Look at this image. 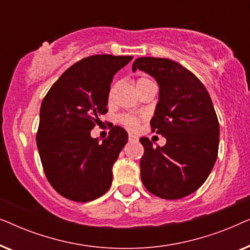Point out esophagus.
Wrapping results in <instances>:
<instances>
[{"instance_id":"1","label":"esophagus","mask_w":250,"mask_h":250,"mask_svg":"<svg viewBox=\"0 0 250 250\" xmlns=\"http://www.w3.org/2000/svg\"><path fill=\"white\" fill-rule=\"evenodd\" d=\"M128 140H129V141H134V142H136V141H138V136H135V135H133V134H129L128 135Z\"/></svg>"}]
</instances>
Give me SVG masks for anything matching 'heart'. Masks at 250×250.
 Segmentation results:
<instances>
[{
  "instance_id": "b5f03b06",
  "label": "heart",
  "mask_w": 250,
  "mask_h": 250,
  "mask_svg": "<svg viewBox=\"0 0 250 250\" xmlns=\"http://www.w3.org/2000/svg\"><path fill=\"white\" fill-rule=\"evenodd\" d=\"M148 83H152V82L150 81L149 78H146V77L138 78V80H136V83H135L136 90H138L139 87H141V86H143V85H146ZM111 92H112V90H111ZM111 92H110V93H111ZM121 121H122L123 124H124L125 126H127V127H129V128H135L136 126H138V123H139L138 119L134 118V117H131V116H124V117L121 118Z\"/></svg>"
}]
</instances>
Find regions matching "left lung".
Listing matches in <instances>:
<instances>
[{"label":"left lung","mask_w":250,"mask_h":250,"mask_svg":"<svg viewBox=\"0 0 250 250\" xmlns=\"http://www.w3.org/2000/svg\"><path fill=\"white\" fill-rule=\"evenodd\" d=\"M142 70L159 85L158 104L150 125L166 139L153 148L148 138L140 168L146 189L163 199H180L203 186L216 162L220 125L204 84L182 64L164 58H139Z\"/></svg>","instance_id":"1"}]
</instances>
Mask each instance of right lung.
<instances>
[{
	"mask_svg": "<svg viewBox=\"0 0 250 250\" xmlns=\"http://www.w3.org/2000/svg\"><path fill=\"white\" fill-rule=\"evenodd\" d=\"M133 57L98 54L68 68L43 99L36 135L44 173L53 189L74 201L101 197L112 182V165L127 142V132L114 126L102 143L91 136L108 111L115 74Z\"/></svg>",
	"mask_w": 250,
	"mask_h": 250,
	"instance_id": "1",
	"label": "right lung"
}]
</instances>
